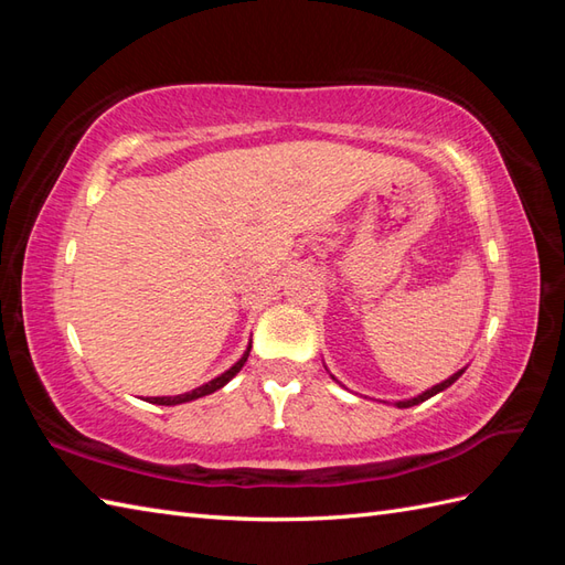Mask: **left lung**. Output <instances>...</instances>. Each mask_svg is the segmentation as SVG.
<instances>
[{
    "mask_svg": "<svg viewBox=\"0 0 565 565\" xmlns=\"http://www.w3.org/2000/svg\"><path fill=\"white\" fill-rule=\"evenodd\" d=\"M463 371H466V369H461V371H456V374H454V376H449L447 381H441V383H437V386H431V388H429V391H425V393H419V395H417V398H411V401H398V403H395V405H398V407H413V405H417V403H423V401L431 398V395H437L439 391H444V388H449V386H451V383H454L456 379H459V376L463 374Z\"/></svg>",
    "mask_w": 565,
    "mask_h": 565,
    "instance_id": "1",
    "label": "left lung"
}]
</instances>
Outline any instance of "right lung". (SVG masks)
Instances as JSON below:
<instances>
[{
  "instance_id": "obj_1",
  "label": "right lung",
  "mask_w": 565,
  "mask_h": 565,
  "mask_svg": "<svg viewBox=\"0 0 565 565\" xmlns=\"http://www.w3.org/2000/svg\"><path fill=\"white\" fill-rule=\"evenodd\" d=\"M249 350H252V344L247 347V352L239 356V362H235L231 369L225 371V374H221V376H215L213 381H209V383H203V386H199V388H194V391H189V393H182V395H162V398H150L148 403H154V405H179V403H189V401H196V398H203V395H209V393H213V391H218V388H223L227 381H231L239 369L245 366V362H247V356H249Z\"/></svg>"
}]
</instances>
